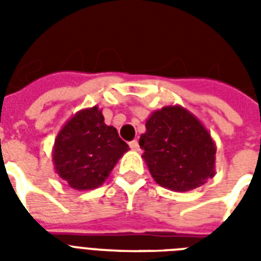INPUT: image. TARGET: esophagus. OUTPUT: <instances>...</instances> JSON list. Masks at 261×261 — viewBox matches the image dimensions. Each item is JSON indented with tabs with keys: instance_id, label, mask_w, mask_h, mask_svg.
Listing matches in <instances>:
<instances>
[{
	"instance_id": "obj_1",
	"label": "esophagus",
	"mask_w": 261,
	"mask_h": 261,
	"mask_svg": "<svg viewBox=\"0 0 261 261\" xmlns=\"http://www.w3.org/2000/svg\"><path fill=\"white\" fill-rule=\"evenodd\" d=\"M130 147L133 149V150H139V143L137 139H134V141H131L130 142Z\"/></svg>"
}]
</instances>
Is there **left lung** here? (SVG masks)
I'll use <instances>...</instances> for the list:
<instances>
[{"instance_id":"obj_1","label":"left lung","mask_w":261,"mask_h":261,"mask_svg":"<svg viewBox=\"0 0 261 261\" xmlns=\"http://www.w3.org/2000/svg\"><path fill=\"white\" fill-rule=\"evenodd\" d=\"M139 146L155 182L168 190L186 192L214 177V141L199 119L182 107L154 111L146 120Z\"/></svg>"}]
</instances>
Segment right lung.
<instances>
[{
  "label": "right lung",
  "mask_w": 261,
  "mask_h": 261,
  "mask_svg": "<svg viewBox=\"0 0 261 261\" xmlns=\"http://www.w3.org/2000/svg\"><path fill=\"white\" fill-rule=\"evenodd\" d=\"M128 150L114 126H107L98 107L69 119L57 135L53 150L55 172L74 190L97 188Z\"/></svg>",
  "instance_id": "right-lung-1"
}]
</instances>
